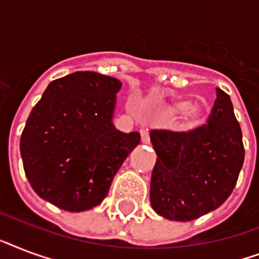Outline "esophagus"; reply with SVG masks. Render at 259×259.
<instances>
[{
    "mask_svg": "<svg viewBox=\"0 0 259 259\" xmlns=\"http://www.w3.org/2000/svg\"><path fill=\"white\" fill-rule=\"evenodd\" d=\"M140 133H141V141L144 142V144H148V142L150 141L149 132H148V129H145V127H142V129L140 130Z\"/></svg>",
    "mask_w": 259,
    "mask_h": 259,
    "instance_id": "34e87169",
    "label": "esophagus"
}]
</instances>
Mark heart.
<instances>
[{
    "mask_svg": "<svg viewBox=\"0 0 259 259\" xmlns=\"http://www.w3.org/2000/svg\"><path fill=\"white\" fill-rule=\"evenodd\" d=\"M172 110L175 113H185L181 129L192 130L196 129L205 121V113L199 107H192V102L189 99H181L173 103Z\"/></svg>",
    "mask_w": 259,
    "mask_h": 259,
    "instance_id": "obj_1",
    "label": "heart"
}]
</instances>
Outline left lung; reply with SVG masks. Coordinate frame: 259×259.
<instances>
[{
    "instance_id": "left-lung-1",
    "label": "left lung",
    "mask_w": 259,
    "mask_h": 259,
    "mask_svg": "<svg viewBox=\"0 0 259 259\" xmlns=\"http://www.w3.org/2000/svg\"><path fill=\"white\" fill-rule=\"evenodd\" d=\"M157 154L150 204L158 215L189 222L221 207L235 188L245 160L242 130L227 94L217 89L207 125L189 132L152 130Z\"/></svg>"
}]
</instances>
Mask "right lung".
I'll list each match as a JSON object with an SVG mask.
<instances>
[{"instance_id": "obj_1", "label": "right lung", "mask_w": 259, "mask_h": 259, "mask_svg": "<svg viewBox=\"0 0 259 259\" xmlns=\"http://www.w3.org/2000/svg\"><path fill=\"white\" fill-rule=\"evenodd\" d=\"M122 83L78 71L51 82L20 140L24 170L38 196L80 212L101 204L115 173L140 144L138 132L113 125Z\"/></svg>"}]
</instances>
